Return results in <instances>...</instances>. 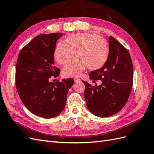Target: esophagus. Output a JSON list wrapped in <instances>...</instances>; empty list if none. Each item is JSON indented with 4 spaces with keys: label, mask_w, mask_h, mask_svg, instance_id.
Returning <instances> with one entry per match:
<instances>
[{
    "label": "esophagus",
    "mask_w": 154,
    "mask_h": 154,
    "mask_svg": "<svg viewBox=\"0 0 154 154\" xmlns=\"http://www.w3.org/2000/svg\"><path fill=\"white\" fill-rule=\"evenodd\" d=\"M74 82H75V83H78V82H81L80 79L77 78H74Z\"/></svg>",
    "instance_id": "34e87169"
}]
</instances>
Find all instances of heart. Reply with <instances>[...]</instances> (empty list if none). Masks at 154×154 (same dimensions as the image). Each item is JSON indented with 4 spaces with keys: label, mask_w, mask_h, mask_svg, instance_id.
<instances>
[{
    "label": "heart",
    "mask_w": 154,
    "mask_h": 154,
    "mask_svg": "<svg viewBox=\"0 0 154 154\" xmlns=\"http://www.w3.org/2000/svg\"><path fill=\"white\" fill-rule=\"evenodd\" d=\"M66 42H60L54 51V58L58 63L65 65L75 54L77 57L65 67L63 75L79 76L88 67L97 69L103 66L108 56V46L102 37L92 33H78L69 36Z\"/></svg>",
    "instance_id": "obj_1"
}]
</instances>
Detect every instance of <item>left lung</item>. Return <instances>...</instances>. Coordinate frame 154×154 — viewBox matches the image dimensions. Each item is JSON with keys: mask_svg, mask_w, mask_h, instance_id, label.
I'll list each match as a JSON object with an SVG mask.
<instances>
[{"mask_svg": "<svg viewBox=\"0 0 154 154\" xmlns=\"http://www.w3.org/2000/svg\"><path fill=\"white\" fill-rule=\"evenodd\" d=\"M109 53L103 67L89 73L91 80H101V85L85 84L88 109L100 118L117 114L127 103L133 83V66L128 51L110 36Z\"/></svg>", "mask_w": 154, "mask_h": 154, "instance_id": "left-lung-1", "label": "left lung"}]
</instances>
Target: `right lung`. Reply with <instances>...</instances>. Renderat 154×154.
<instances>
[{"instance_id":"right-lung-1","label":"right lung","mask_w":154,"mask_h":154,"mask_svg":"<svg viewBox=\"0 0 154 154\" xmlns=\"http://www.w3.org/2000/svg\"><path fill=\"white\" fill-rule=\"evenodd\" d=\"M62 33L36 36L23 48L17 59L15 82L22 103L31 113L44 118H52L62 112L67 94L73 85L71 78L50 82L52 76H59L54 66V53Z\"/></svg>"}]
</instances>
